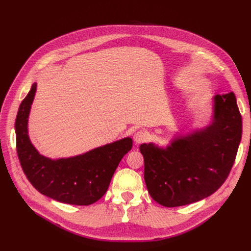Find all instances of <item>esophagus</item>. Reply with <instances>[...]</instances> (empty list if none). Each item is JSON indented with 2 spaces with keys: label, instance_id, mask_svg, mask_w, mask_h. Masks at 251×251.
I'll return each mask as SVG.
<instances>
[{
  "label": "esophagus",
  "instance_id": "esophagus-1",
  "mask_svg": "<svg viewBox=\"0 0 251 251\" xmlns=\"http://www.w3.org/2000/svg\"><path fill=\"white\" fill-rule=\"evenodd\" d=\"M148 139V134L144 131H138L134 134V141L139 144Z\"/></svg>",
  "mask_w": 251,
  "mask_h": 251
}]
</instances>
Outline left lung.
<instances>
[{"mask_svg":"<svg viewBox=\"0 0 251 251\" xmlns=\"http://www.w3.org/2000/svg\"><path fill=\"white\" fill-rule=\"evenodd\" d=\"M210 124L175 136L166 148L142 143L144 181L156 202L176 207L220 188L232 168L242 138V116L233 92L212 98Z\"/></svg>","mask_w":251,"mask_h":251,"instance_id":"obj_1","label":"left lung"}]
</instances>
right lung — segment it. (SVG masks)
<instances>
[{
	"mask_svg": "<svg viewBox=\"0 0 251 251\" xmlns=\"http://www.w3.org/2000/svg\"><path fill=\"white\" fill-rule=\"evenodd\" d=\"M36 92L34 82L22 101L16 119L17 151L27 179L41 194L62 203L90 205L108 191L114 172L131 151L126 137L77 156L51 159L39 153L28 135V118Z\"/></svg>",
	"mask_w": 251,
	"mask_h": 251,
	"instance_id": "add662e5",
	"label": "right lung"
}]
</instances>
